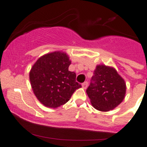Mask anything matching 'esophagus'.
<instances>
[{
  "label": "esophagus",
  "instance_id": "1",
  "mask_svg": "<svg viewBox=\"0 0 147 147\" xmlns=\"http://www.w3.org/2000/svg\"><path fill=\"white\" fill-rule=\"evenodd\" d=\"M88 83L87 81L84 82V83H83V84H82V87H83L84 89H86V88L88 87Z\"/></svg>",
  "mask_w": 147,
  "mask_h": 147
}]
</instances>
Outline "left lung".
Masks as SVG:
<instances>
[{"instance_id": "1", "label": "left lung", "mask_w": 147, "mask_h": 147, "mask_svg": "<svg viewBox=\"0 0 147 147\" xmlns=\"http://www.w3.org/2000/svg\"><path fill=\"white\" fill-rule=\"evenodd\" d=\"M126 86L124 80L114 68L98 65L86 90L91 105L99 111H109L124 99Z\"/></svg>"}]
</instances>
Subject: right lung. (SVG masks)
<instances>
[{"label": "right lung", "instance_id": "1", "mask_svg": "<svg viewBox=\"0 0 147 147\" xmlns=\"http://www.w3.org/2000/svg\"><path fill=\"white\" fill-rule=\"evenodd\" d=\"M71 61L64 53L55 51L38 59L30 72V80L38 99L46 107L57 108L69 101L81 87L76 74L68 70Z\"/></svg>", "mask_w": 147, "mask_h": 147}]
</instances>
